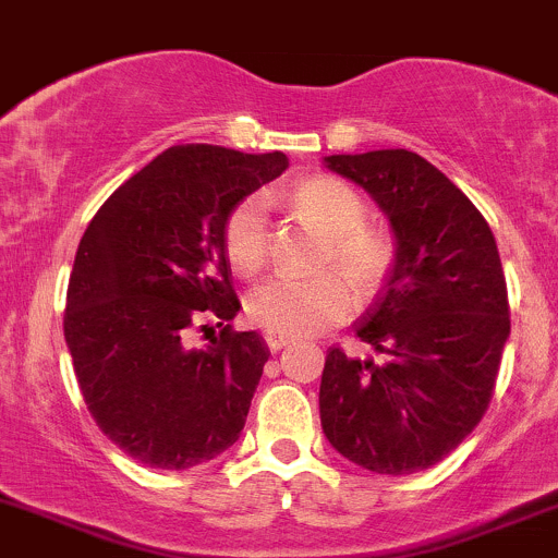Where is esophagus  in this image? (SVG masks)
Masks as SVG:
<instances>
[{
	"label": "esophagus",
	"mask_w": 558,
	"mask_h": 558,
	"mask_svg": "<svg viewBox=\"0 0 558 558\" xmlns=\"http://www.w3.org/2000/svg\"><path fill=\"white\" fill-rule=\"evenodd\" d=\"M290 341H292V338L281 336V332H266V343H268V349H271V352H279V349H284Z\"/></svg>",
	"instance_id": "obj_1"
}]
</instances>
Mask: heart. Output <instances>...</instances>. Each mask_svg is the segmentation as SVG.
I'll return each mask as SVG.
<instances>
[{
    "label": "heart",
    "mask_w": 558,
    "mask_h": 558,
    "mask_svg": "<svg viewBox=\"0 0 558 558\" xmlns=\"http://www.w3.org/2000/svg\"><path fill=\"white\" fill-rule=\"evenodd\" d=\"M292 204L306 220L327 233L322 266L341 271H322L314 277L277 274L246 298V314L268 332L303 338L336 325L354 308V287L363 298L376 295L395 268V246L376 228H367V206L363 195L330 174L303 180L292 191ZM271 220L263 195H246L226 217L222 246L233 271L255 277L268 260ZM353 281L349 282L348 279Z\"/></svg>",
    "instance_id": "b5f03b06"
}]
</instances>
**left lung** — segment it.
I'll return each mask as SVG.
<instances>
[{
	"mask_svg": "<svg viewBox=\"0 0 558 558\" xmlns=\"http://www.w3.org/2000/svg\"><path fill=\"white\" fill-rule=\"evenodd\" d=\"M392 222L398 255L354 325L384 363L327 349L322 429L341 457L411 475L457 449L484 418L510 332L508 284L489 222L422 155H330Z\"/></svg>",
	"mask_w": 558,
	"mask_h": 558,
	"instance_id": "1",
	"label": "left lung"
}]
</instances>
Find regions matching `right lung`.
Listing matches in <instances>:
<instances>
[{
  "label": "right lung",
  "instance_id": "obj_1",
  "mask_svg": "<svg viewBox=\"0 0 558 558\" xmlns=\"http://www.w3.org/2000/svg\"><path fill=\"white\" fill-rule=\"evenodd\" d=\"M287 169L284 153L177 145L105 201L80 239L64 336L96 427L136 462L187 470L231 449L268 363L222 246L241 198ZM221 332L206 350L190 332Z\"/></svg>",
  "mask_w": 558,
  "mask_h": 558
}]
</instances>
